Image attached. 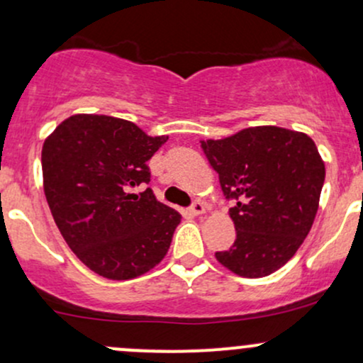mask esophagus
Segmentation results:
<instances>
[{"instance_id": "esophagus-1", "label": "esophagus", "mask_w": 363, "mask_h": 363, "mask_svg": "<svg viewBox=\"0 0 363 363\" xmlns=\"http://www.w3.org/2000/svg\"><path fill=\"white\" fill-rule=\"evenodd\" d=\"M189 213L192 216H199V214H203L206 213V206L201 201H195L192 206L189 207Z\"/></svg>"}]
</instances>
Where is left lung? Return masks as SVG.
<instances>
[{"instance_id": "obj_1", "label": "left lung", "mask_w": 363, "mask_h": 363, "mask_svg": "<svg viewBox=\"0 0 363 363\" xmlns=\"http://www.w3.org/2000/svg\"><path fill=\"white\" fill-rule=\"evenodd\" d=\"M219 174L236 240L216 259L243 278H264L296 254L311 231L325 168L308 135L279 127L245 128L202 140Z\"/></svg>"}]
</instances>
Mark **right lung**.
<instances>
[{
	"instance_id": "right-lung-1",
	"label": "right lung",
	"mask_w": 363,
	"mask_h": 363,
	"mask_svg": "<svg viewBox=\"0 0 363 363\" xmlns=\"http://www.w3.org/2000/svg\"><path fill=\"white\" fill-rule=\"evenodd\" d=\"M168 137L106 115H73L43 145L44 194L65 242L89 269L132 279L164 259L182 216L157 201L147 161Z\"/></svg>"
}]
</instances>
